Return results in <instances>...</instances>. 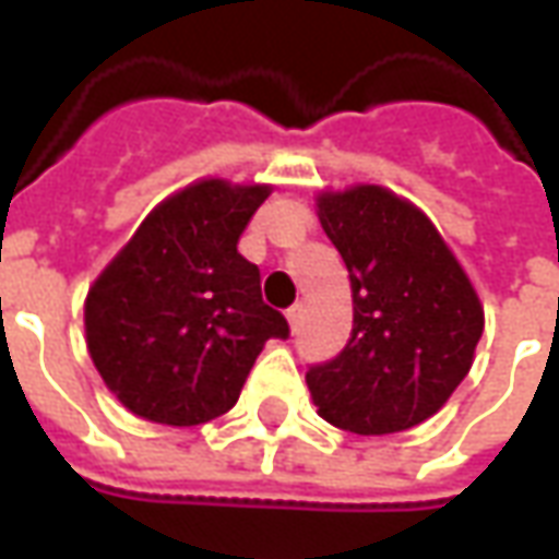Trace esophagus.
Returning <instances> with one entry per match:
<instances>
[{"mask_svg":"<svg viewBox=\"0 0 559 559\" xmlns=\"http://www.w3.org/2000/svg\"><path fill=\"white\" fill-rule=\"evenodd\" d=\"M302 305H293V308H287V323H290L293 332H299V326H302Z\"/></svg>","mask_w":559,"mask_h":559,"instance_id":"obj_1","label":"esophagus"}]
</instances>
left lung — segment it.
I'll use <instances>...</instances> for the list:
<instances>
[{"label":"left lung","instance_id":"1","mask_svg":"<svg viewBox=\"0 0 559 559\" xmlns=\"http://www.w3.org/2000/svg\"><path fill=\"white\" fill-rule=\"evenodd\" d=\"M317 218L353 293L347 347L305 374L317 413L353 433L407 431L467 377L485 329L479 296L431 218L389 188L323 191Z\"/></svg>","mask_w":559,"mask_h":559}]
</instances>
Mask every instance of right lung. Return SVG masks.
Returning a JSON list of instances; mask_svg holds the SVG:
<instances>
[{
	"mask_svg": "<svg viewBox=\"0 0 559 559\" xmlns=\"http://www.w3.org/2000/svg\"><path fill=\"white\" fill-rule=\"evenodd\" d=\"M272 185L200 179L148 212L86 296V347L140 419L203 425L239 401L269 338L290 326L236 245Z\"/></svg>",
	"mask_w": 559,
	"mask_h": 559,
	"instance_id": "right-lung-1",
	"label": "right lung"
}]
</instances>
